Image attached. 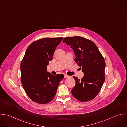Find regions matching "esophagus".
I'll return each mask as SVG.
<instances>
[{
  "mask_svg": "<svg viewBox=\"0 0 127 127\" xmlns=\"http://www.w3.org/2000/svg\"><path fill=\"white\" fill-rule=\"evenodd\" d=\"M69 77V76H68V75H64V78H68Z\"/></svg>",
  "mask_w": 127,
  "mask_h": 127,
  "instance_id": "esophagus-1",
  "label": "esophagus"
}]
</instances>
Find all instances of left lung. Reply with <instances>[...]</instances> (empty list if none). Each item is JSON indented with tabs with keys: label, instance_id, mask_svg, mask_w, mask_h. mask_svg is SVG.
<instances>
[{
	"label": "left lung",
	"instance_id": "8db88e82",
	"mask_svg": "<svg viewBox=\"0 0 127 127\" xmlns=\"http://www.w3.org/2000/svg\"><path fill=\"white\" fill-rule=\"evenodd\" d=\"M63 43L71 46L76 55L74 59L84 73L81 79L73 76L76 85L72 90L73 96L82 102L94 99L99 93L105 80V62L97 46L82 37H68Z\"/></svg>",
	"mask_w": 127,
	"mask_h": 127
}]
</instances>
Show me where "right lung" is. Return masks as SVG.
Here are the masks:
<instances>
[{"mask_svg":"<svg viewBox=\"0 0 127 127\" xmlns=\"http://www.w3.org/2000/svg\"><path fill=\"white\" fill-rule=\"evenodd\" d=\"M63 38H43L31 43L21 63V81L28 97L33 101L46 104L54 98L62 75L47 72V66Z\"/></svg>","mask_w":127,"mask_h":127,"instance_id":"obj_1","label":"right lung"}]
</instances>
